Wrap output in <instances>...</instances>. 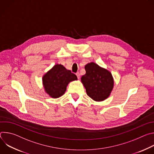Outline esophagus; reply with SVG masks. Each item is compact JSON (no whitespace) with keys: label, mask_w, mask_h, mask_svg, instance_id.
Here are the masks:
<instances>
[{"label":"esophagus","mask_w":154,"mask_h":154,"mask_svg":"<svg viewBox=\"0 0 154 154\" xmlns=\"http://www.w3.org/2000/svg\"><path fill=\"white\" fill-rule=\"evenodd\" d=\"M75 75H77V78L79 79H80V73H79V72H77V73L75 74Z\"/></svg>","instance_id":"1"}]
</instances>
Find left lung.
I'll use <instances>...</instances> for the list:
<instances>
[{"label": "left lung", "mask_w": 154, "mask_h": 154, "mask_svg": "<svg viewBox=\"0 0 154 154\" xmlns=\"http://www.w3.org/2000/svg\"><path fill=\"white\" fill-rule=\"evenodd\" d=\"M86 74L81 78L87 95L95 101L106 99L110 94L114 85L112 74L91 62L85 65Z\"/></svg>", "instance_id": "1"}]
</instances>
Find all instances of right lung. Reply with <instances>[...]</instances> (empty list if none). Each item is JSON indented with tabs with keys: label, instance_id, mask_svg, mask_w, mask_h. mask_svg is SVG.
<instances>
[{
	"label": "right lung",
	"instance_id": "1",
	"mask_svg": "<svg viewBox=\"0 0 154 154\" xmlns=\"http://www.w3.org/2000/svg\"><path fill=\"white\" fill-rule=\"evenodd\" d=\"M77 80V76L63 65L56 64L42 77L46 92L52 98L61 96L70 82Z\"/></svg>",
	"mask_w": 154,
	"mask_h": 154
}]
</instances>
